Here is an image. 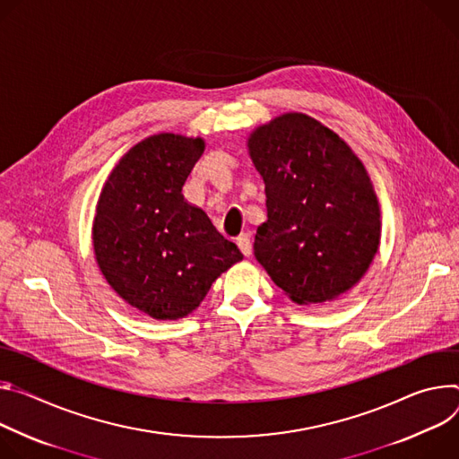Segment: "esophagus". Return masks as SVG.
Instances as JSON below:
<instances>
[{"label": "esophagus", "instance_id": "esophagus-1", "mask_svg": "<svg viewBox=\"0 0 459 459\" xmlns=\"http://www.w3.org/2000/svg\"><path fill=\"white\" fill-rule=\"evenodd\" d=\"M237 244H238L240 251L244 253L246 257H249V255H251L253 246H251V238H249V233H242V235H238V237H237Z\"/></svg>", "mask_w": 459, "mask_h": 459}]
</instances>
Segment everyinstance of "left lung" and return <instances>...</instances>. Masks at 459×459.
I'll return each instance as SVG.
<instances>
[{"label":"left lung","instance_id":"obj_1","mask_svg":"<svg viewBox=\"0 0 459 459\" xmlns=\"http://www.w3.org/2000/svg\"><path fill=\"white\" fill-rule=\"evenodd\" d=\"M264 180L268 221L253 251L297 304L333 300L367 273L379 249V202L363 162L332 129L286 113L247 138Z\"/></svg>","mask_w":459,"mask_h":459}]
</instances>
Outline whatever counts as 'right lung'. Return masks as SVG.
Segmentation results:
<instances>
[{
    "instance_id": "obj_1",
    "label": "right lung",
    "mask_w": 459,
    "mask_h": 459,
    "mask_svg": "<svg viewBox=\"0 0 459 459\" xmlns=\"http://www.w3.org/2000/svg\"><path fill=\"white\" fill-rule=\"evenodd\" d=\"M202 138L147 136L120 159L100 193L92 246L100 272L133 308L159 321L191 314L212 284L242 261L182 186Z\"/></svg>"
}]
</instances>
